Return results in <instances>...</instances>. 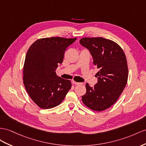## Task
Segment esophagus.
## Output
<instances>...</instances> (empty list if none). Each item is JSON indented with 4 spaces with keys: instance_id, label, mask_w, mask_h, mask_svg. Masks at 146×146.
<instances>
[{
    "instance_id": "esophagus-1",
    "label": "esophagus",
    "mask_w": 146,
    "mask_h": 146,
    "mask_svg": "<svg viewBox=\"0 0 146 146\" xmlns=\"http://www.w3.org/2000/svg\"><path fill=\"white\" fill-rule=\"evenodd\" d=\"M72 83L73 84H74V85H82V84H83V83H78V82H76V81H72Z\"/></svg>"
}]
</instances>
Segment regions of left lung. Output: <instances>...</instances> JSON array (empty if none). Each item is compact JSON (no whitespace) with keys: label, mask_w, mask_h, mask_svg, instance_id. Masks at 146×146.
Here are the masks:
<instances>
[{"label":"left lung","mask_w":146,"mask_h":146,"mask_svg":"<svg viewBox=\"0 0 146 146\" xmlns=\"http://www.w3.org/2000/svg\"><path fill=\"white\" fill-rule=\"evenodd\" d=\"M82 46L89 50L94 65L99 69L94 87L86 84L82 100L89 109L103 111L115 103L125 89L128 76L126 56L118 45L103 37H84Z\"/></svg>","instance_id":"1"}]
</instances>
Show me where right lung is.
Here are the masks:
<instances>
[{
  "instance_id": "1",
  "label": "right lung",
  "mask_w": 146,
  "mask_h": 146,
  "mask_svg": "<svg viewBox=\"0 0 146 146\" xmlns=\"http://www.w3.org/2000/svg\"><path fill=\"white\" fill-rule=\"evenodd\" d=\"M76 40L46 37L37 40L29 48L23 66V83L29 96L41 109L58 106L72 88L71 81L58 77L55 70L63 62L67 47Z\"/></svg>"
}]
</instances>
